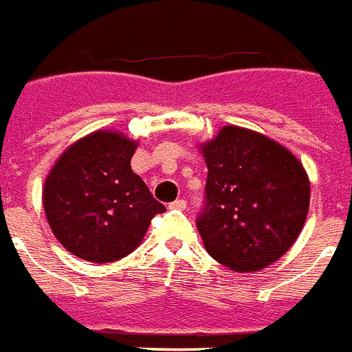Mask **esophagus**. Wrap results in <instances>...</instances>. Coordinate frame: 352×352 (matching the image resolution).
<instances>
[{"label":"esophagus","instance_id":"34e87169","mask_svg":"<svg viewBox=\"0 0 352 352\" xmlns=\"http://www.w3.org/2000/svg\"><path fill=\"white\" fill-rule=\"evenodd\" d=\"M170 208H174V210H186V208H188V203H186L184 199H176V201H172L170 203Z\"/></svg>","mask_w":352,"mask_h":352}]
</instances>
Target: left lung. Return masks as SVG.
Instances as JSON below:
<instances>
[{
	"instance_id": "1",
	"label": "left lung",
	"mask_w": 352,
	"mask_h": 352,
	"mask_svg": "<svg viewBox=\"0 0 352 352\" xmlns=\"http://www.w3.org/2000/svg\"><path fill=\"white\" fill-rule=\"evenodd\" d=\"M208 166L197 229L221 265L248 273L283 258L309 212V178L280 144L223 126L203 148Z\"/></svg>"
}]
</instances>
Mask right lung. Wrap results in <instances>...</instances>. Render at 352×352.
Listing matches in <instances>:
<instances>
[{
  "label": "right lung",
  "instance_id": "right-lung-1",
  "mask_svg": "<svg viewBox=\"0 0 352 352\" xmlns=\"http://www.w3.org/2000/svg\"><path fill=\"white\" fill-rule=\"evenodd\" d=\"M136 142L98 131L68 148L45 180L54 236L74 256L109 263L131 254L164 206L131 168Z\"/></svg>",
  "mask_w": 352,
  "mask_h": 352
}]
</instances>
